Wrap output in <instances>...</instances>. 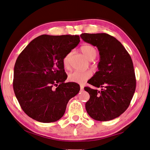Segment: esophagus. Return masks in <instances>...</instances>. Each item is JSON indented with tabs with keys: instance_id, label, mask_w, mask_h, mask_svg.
Returning <instances> with one entry per match:
<instances>
[{
	"instance_id": "1",
	"label": "esophagus",
	"mask_w": 150,
	"mask_h": 150,
	"mask_svg": "<svg viewBox=\"0 0 150 150\" xmlns=\"http://www.w3.org/2000/svg\"><path fill=\"white\" fill-rule=\"evenodd\" d=\"M80 90H83V88H84V87H83V85H82V84H81V85L80 86Z\"/></svg>"
}]
</instances>
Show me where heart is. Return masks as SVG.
<instances>
[{"instance_id":"b5f03b06","label":"heart","mask_w":150,"mask_h":150,"mask_svg":"<svg viewBox=\"0 0 150 150\" xmlns=\"http://www.w3.org/2000/svg\"><path fill=\"white\" fill-rule=\"evenodd\" d=\"M81 51L88 59L93 60L97 55V51L94 47L91 45H84L81 47ZM71 52H69L64 57L63 63L65 68L69 66ZM92 74L89 71H74L68 75V80L75 83H83L91 77Z\"/></svg>"}]
</instances>
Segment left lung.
Masks as SVG:
<instances>
[{
  "label": "left lung",
  "mask_w": 150,
  "mask_h": 150,
  "mask_svg": "<svg viewBox=\"0 0 150 150\" xmlns=\"http://www.w3.org/2000/svg\"><path fill=\"white\" fill-rule=\"evenodd\" d=\"M84 41L98 48V71L89 83L101 89L84 88L90 99L86 103L89 116L98 121H109L118 117L127 109L136 90L133 63L123 45L107 33H82Z\"/></svg>",
  "instance_id": "obj_1"
}]
</instances>
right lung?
Segmentation results:
<instances>
[{"instance_id":"add662e5","label":"right lung","mask_w":150,"mask_h":150,"mask_svg":"<svg viewBox=\"0 0 150 150\" xmlns=\"http://www.w3.org/2000/svg\"><path fill=\"white\" fill-rule=\"evenodd\" d=\"M79 35H42L31 41L16 59L13 89L22 110L42 123L63 116L69 100L80 91L67 79L63 60L80 42Z\"/></svg>"}]
</instances>
